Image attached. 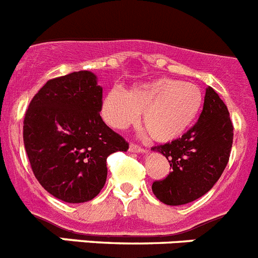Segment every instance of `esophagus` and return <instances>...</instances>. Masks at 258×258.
Here are the masks:
<instances>
[{
    "label": "esophagus",
    "instance_id": "1",
    "mask_svg": "<svg viewBox=\"0 0 258 258\" xmlns=\"http://www.w3.org/2000/svg\"><path fill=\"white\" fill-rule=\"evenodd\" d=\"M130 152H132V153H145V149H143L141 146L136 145V144H131V145H130Z\"/></svg>",
    "mask_w": 258,
    "mask_h": 258
}]
</instances>
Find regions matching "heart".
I'll return each mask as SVG.
<instances>
[{"label":"heart","mask_w":258,"mask_h":258,"mask_svg":"<svg viewBox=\"0 0 258 258\" xmlns=\"http://www.w3.org/2000/svg\"><path fill=\"white\" fill-rule=\"evenodd\" d=\"M203 105V95L191 82L159 77L134 86L126 92L110 90L101 105L109 126L126 128L138 120L153 140L168 143L180 138L197 119Z\"/></svg>","instance_id":"1"}]
</instances>
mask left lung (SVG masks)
Here are the masks:
<instances>
[{"label": "left lung", "instance_id": "8db88e82", "mask_svg": "<svg viewBox=\"0 0 258 258\" xmlns=\"http://www.w3.org/2000/svg\"><path fill=\"white\" fill-rule=\"evenodd\" d=\"M233 123L219 94L208 86L199 119L182 138L152 148L172 171L152 190L162 203L181 206L210 191L224 172L233 145Z\"/></svg>", "mask_w": 258, "mask_h": 258}]
</instances>
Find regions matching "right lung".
<instances>
[{
  "instance_id": "add662e5",
  "label": "right lung",
  "mask_w": 258,
  "mask_h": 258,
  "mask_svg": "<svg viewBox=\"0 0 258 258\" xmlns=\"http://www.w3.org/2000/svg\"><path fill=\"white\" fill-rule=\"evenodd\" d=\"M103 87L92 72L46 82L28 106L25 152L38 182L67 203L91 201L105 185L106 158L128 144L101 119Z\"/></svg>"
}]
</instances>
